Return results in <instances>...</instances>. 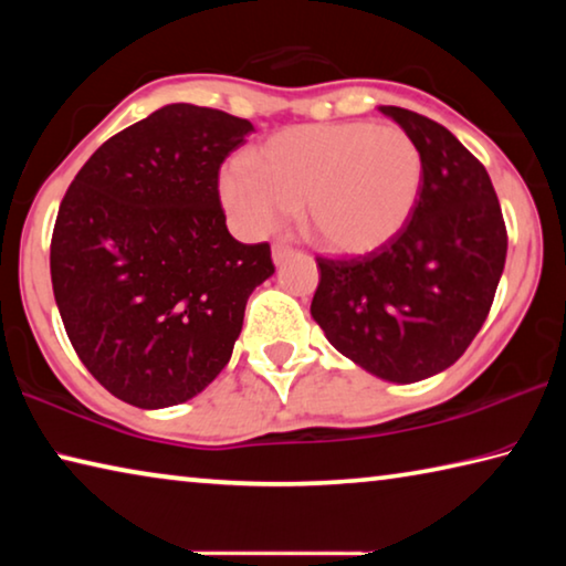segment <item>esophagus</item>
Segmentation results:
<instances>
[{
	"label": "esophagus",
	"instance_id": "1",
	"mask_svg": "<svg viewBox=\"0 0 566 566\" xmlns=\"http://www.w3.org/2000/svg\"><path fill=\"white\" fill-rule=\"evenodd\" d=\"M292 256V247H286V244H274L272 247V260H274V264L280 266L284 260H290Z\"/></svg>",
	"mask_w": 566,
	"mask_h": 566
}]
</instances>
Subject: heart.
Segmentation results:
<instances>
[{
    "label": "heart",
    "mask_w": 566,
    "mask_h": 566,
    "mask_svg": "<svg viewBox=\"0 0 566 566\" xmlns=\"http://www.w3.org/2000/svg\"><path fill=\"white\" fill-rule=\"evenodd\" d=\"M227 165L219 195L249 234H270L302 205L306 239L334 256H367L405 232L424 165L405 129L371 122L304 124Z\"/></svg>",
    "instance_id": "b5f03b06"
}]
</instances>
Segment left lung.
Returning a JSON list of instances; mask_svg holds the SVG:
<instances>
[{
  "label": "left lung",
  "mask_w": 566,
  "mask_h": 566,
  "mask_svg": "<svg viewBox=\"0 0 566 566\" xmlns=\"http://www.w3.org/2000/svg\"><path fill=\"white\" fill-rule=\"evenodd\" d=\"M419 147L424 181L409 224L361 260H317L312 319L369 375L411 385L462 357L490 314L506 260L486 169L442 124L379 107Z\"/></svg>",
  "instance_id": "left-lung-1"
}]
</instances>
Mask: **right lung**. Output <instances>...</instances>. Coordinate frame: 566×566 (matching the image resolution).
Masks as SVG:
<instances>
[{"mask_svg":"<svg viewBox=\"0 0 566 566\" xmlns=\"http://www.w3.org/2000/svg\"><path fill=\"white\" fill-rule=\"evenodd\" d=\"M252 122L167 104L94 151L56 214L50 270L76 357L114 397L165 409L232 357L249 294L274 274L219 207V167Z\"/></svg>","mask_w":566,"mask_h":566,"instance_id":"obj_1","label":"right lung"}]
</instances>
